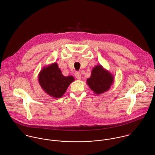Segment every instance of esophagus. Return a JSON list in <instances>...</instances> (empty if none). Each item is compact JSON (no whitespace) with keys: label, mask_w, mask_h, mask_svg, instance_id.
Segmentation results:
<instances>
[{"label":"esophagus","mask_w":155,"mask_h":155,"mask_svg":"<svg viewBox=\"0 0 155 155\" xmlns=\"http://www.w3.org/2000/svg\"><path fill=\"white\" fill-rule=\"evenodd\" d=\"M75 77H76V78H77V80H80L81 78V74H80V72H75Z\"/></svg>","instance_id":"esophagus-1"}]
</instances>
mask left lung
<instances>
[{
  "instance_id": "left-lung-1",
  "label": "left lung",
  "mask_w": 155,
  "mask_h": 155,
  "mask_svg": "<svg viewBox=\"0 0 155 155\" xmlns=\"http://www.w3.org/2000/svg\"><path fill=\"white\" fill-rule=\"evenodd\" d=\"M114 81V75L101 64H97L92 69L91 77L87 79L86 83L96 95H100L107 92Z\"/></svg>"
}]
</instances>
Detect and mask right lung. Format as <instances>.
Segmentation results:
<instances>
[{
    "label": "right lung",
    "instance_id": "1",
    "mask_svg": "<svg viewBox=\"0 0 155 155\" xmlns=\"http://www.w3.org/2000/svg\"><path fill=\"white\" fill-rule=\"evenodd\" d=\"M73 76H64L56 62L44 66L38 75L41 89L49 96L61 98L68 86L74 81Z\"/></svg>",
    "mask_w": 155,
    "mask_h": 155
}]
</instances>
